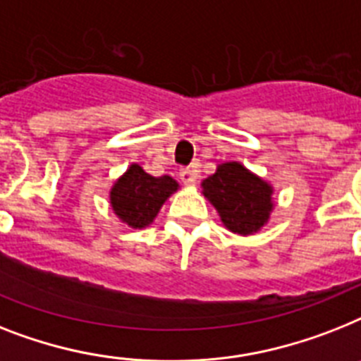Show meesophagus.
Listing matches in <instances>:
<instances>
[{"label": "esophagus", "instance_id": "esophagus-1", "mask_svg": "<svg viewBox=\"0 0 361 361\" xmlns=\"http://www.w3.org/2000/svg\"><path fill=\"white\" fill-rule=\"evenodd\" d=\"M178 177H180V180H183L186 186H193V184L197 183V169L183 168L178 171Z\"/></svg>", "mask_w": 361, "mask_h": 361}]
</instances>
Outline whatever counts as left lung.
<instances>
[{
	"label": "left lung",
	"instance_id": "obj_1",
	"mask_svg": "<svg viewBox=\"0 0 361 361\" xmlns=\"http://www.w3.org/2000/svg\"><path fill=\"white\" fill-rule=\"evenodd\" d=\"M202 193L234 234L260 231L273 210V188L240 162L219 164L216 173L201 183Z\"/></svg>",
	"mask_w": 361,
	"mask_h": 361
}]
</instances>
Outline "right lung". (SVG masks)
I'll return each instance as SVG.
<instances>
[{"mask_svg": "<svg viewBox=\"0 0 361 361\" xmlns=\"http://www.w3.org/2000/svg\"><path fill=\"white\" fill-rule=\"evenodd\" d=\"M177 190V180L169 175L153 177L138 164H130L110 190V204L116 216L129 227L144 228L153 223L166 199Z\"/></svg>", "mask_w": 361, "mask_h": 361, "instance_id": "right-lung-1", "label": "right lung"}]
</instances>
